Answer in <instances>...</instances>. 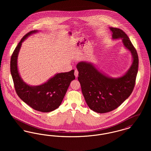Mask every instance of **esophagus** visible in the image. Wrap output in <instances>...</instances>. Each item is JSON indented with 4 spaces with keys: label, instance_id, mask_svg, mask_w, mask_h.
Here are the masks:
<instances>
[{
    "label": "esophagus",
    "instance_id": "esophagus-1",
    "mask_svg": "<svg viewBox=\"0 0 151 151\" xmlns=\"http://www.w3.org/2000/svg\"><path fill=\"white\" fill-rule=\"evenodd\" d=\"M74 74H75V76L77 78V77L78 76V75H79V71H78L77 70H75Z\"/></svg>",
    "mask_w": 151,
    "mask_h": 151
}]
</instances>
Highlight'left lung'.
Masks as SVG:
<instances>
[{"instance_id": "1", "label": "left lung", "mask_w": 151, "mask_h": 151, "mask_svg": "<svg viewBox=\"0 0 151 151\" xmlns=\"http://www.w3.org/2000/svg\"><path fill=\"white\" fill-rule=\"evenodd\" d=\"M114 40L122 39L133 59L129 70L123 76L111 78L100 72L94 65L80 62L76 65L81 91L89 108L98 113L111 111L119 107L132 93L135 85L139 59L135 48L121 29L110 27Z\"/></svg>"}]
</instances>
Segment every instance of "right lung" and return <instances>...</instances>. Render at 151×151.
I'll list each match as a JSON object with an SVG mask.
<instances>
[{"mask_svg":"<svg viewBox=\"0 0 151 151\" xmlns=\"http://www.w3.org/2000/svg\"><path fill=\"white\" fill-rule=\"evenodd\" d=\"M38 30L30 31L22 37L14 51L11 58V73L14 81V89L18 96L29 106L37 111L50 112L61 104L71 82L75 79L74 70L59 73L43 84L30 86L21 78L17 68V57L22 42Z\"/></svg>","mask_w":151,"mask_h":151,"instance_id":"right-lung-1","label":"right lung"}]
</instances>
